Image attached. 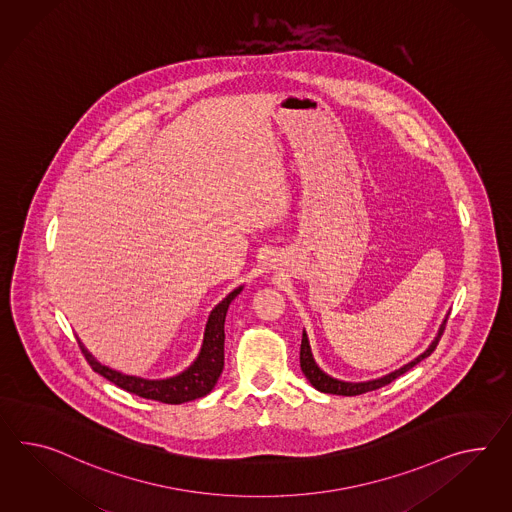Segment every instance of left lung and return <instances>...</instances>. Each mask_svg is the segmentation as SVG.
Masks as SVG:
<instances>
[{
  "mask_svg": "<svg viewBox=\"0 0 512 512\" xmlns=\"http://www.w3.org/2000/svg\"><path fill=\"white\" fill-rule=\"evenodd\" d=\"M446 323L447 319H444V323H442V327L438 330L436 338H434L433 343L429 345V349H427L425 353H421L418 358H414L412 362H408L407 366L399 367V369H395V371L388 373V375H384V377H380V379L367 380V382H345V380L334 379V377L327 375L325 371H321L319 366L315 364L314 356H312V349H310V343H308V336H306V332H302V373L306 375V379L310 380V384L314 386L315 390H319V392H323V394L360 395L366 394V392H373V390H379V388L386 386V384H390V382L397 379V377H401L403 373H407L408 369H412L416 364H420L421 360H425L427 356H431V353L436 349V345H438V341L442 338L444 330H446Z\"/></svg>",
  "mask_w": 512,
  "mask_h": 512,
  "instance_id": "1",
  "label": "left lung"
}]
</instances>
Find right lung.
Returning <instances> with one entry per match:
<instances>
[{
    "label": "right lung",
    "instance_id": "add662e5",
    "mask_svg": "<svg viewBox=\"0 0 512 512\" xmlns=\"http://www.w3.org/2000/svg\"><path fill=\"white\" fill-rule=\"evenodd\" d=\"M241 289L243 286L234 289L226 299H223L211 310L206 332H204L202 349L198 353L197 360L187 367L184 373L171 377V379L146 380L141 377H132V375H122L115 369L96 362L94 356L78 340L79 349H81V353L85 354L89 366L96 373H100L102 377L111 380L113 384H117L118 388L130 392V394L159 401V403H167V405H180V403L204 397V395L210 394L223 373L224 319H226L230 302L236 299L237 295L241 293Z\"/></svg>",
    "mask_w": 512,
    "mask_h": 512
}]
</instances>
